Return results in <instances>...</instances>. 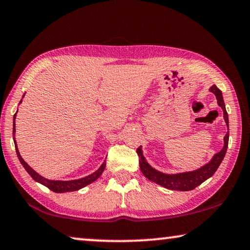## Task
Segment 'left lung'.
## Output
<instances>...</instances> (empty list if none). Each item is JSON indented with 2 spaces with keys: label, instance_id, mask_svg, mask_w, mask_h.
<instances>
[{
  "label": "left lung",
  "instance_id": "obj_1",
  "mask_svg": "<svg viewBox=\"0 0 250 250\" xmlns=\"http://www.w3.org/2000/svg\"><path fill=\"white\" fill-rule=\"evenodd\" d=\"M209 91L214 93L216 100H218V104L222 108L224 122H226L227 127L229 129V118H228V113L226 110V104H224L221 90L218 89V86L214 84L209 88ZM228 143H229V131L227 132L226 136H224V146L222 147V150L218 152V153H215L214 157L211 159V161H209L208 164H206L203 167L194 170V171H186L179 173H165L159 171V170L154 169L147 164L146 159L144 158L143 155L142 146H140L139 149L136 150V152L140 158L141 171H142L143 175L146 176L147 179L162 187L168 188V189L187 191L196 188L198 185H201L202 183H204L206 179H208L209 177L214 175L216 169H218L219 166L221 165L224 155H226Z\"/></svg>",
  "mask_w": 250,
  "mask_h": 250
}]
</instances>
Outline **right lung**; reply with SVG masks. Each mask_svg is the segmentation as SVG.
<instances>
[{
	"label": "right lung",
	"instance_id": "1",
	"mask_svg": "<svg viewBox=\"0 0 250 250\" xmlns=\"http://www.w3.org/2000/svg\"><path fill=\"white\" fill-rule=\"evenodd\" d=\"M22 98H23V97H22ZM21 103H22V100L20 101L19 104ZM17 113H18V111H17ZM17 113L14 114V116H13V141H14V146H16L17 155H18V158H19L21 165L23 166V168L27 170V172L32 177V179H34L35 182L41 183L42 185L46 186L47 188H49L50 190L55 191V193H67V191L79 190L83 187L88 186L89 184L96 182V180L101 176V173H103L104 170V167H106V162H104V164L99 167V169L96 170V171L91 173V175L85 176V177H83V178H80V179H74V180H50V179L45 178V177L41 176L38 172H36L35 170L32 169L30 166H29L27 162L23 160L22 157L20 155L19 150H18L17 142H16V117H17Z\"/></svg>",
	"mask_w": 250,
	"mask_h": 250
}]
</instances>
